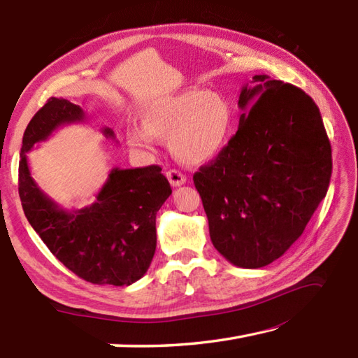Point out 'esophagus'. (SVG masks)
<instances>
[{"mask_svg":"<svg viewBox=\"0 0 358 358\" xmlns=\"http://www.w3.org/2000/svg\"><path fill=\"white\" fill-rule=\"evenodd\" d=\"M166 177H167V180H169V183H171L173 187L185 185L186 181H187V178L185 177L183 173L178 172V171H175V169H172V171L167 172V173H166Z\"/></svg>","mask_w":358,"mask_h":358,"instance_id":"1","label":"esophagus"}]
</instances>
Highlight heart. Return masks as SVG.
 Instances as JSON below:
<instances>
[{
	"label": "heart",
	"instance_id": "b5f03b06",
	"mask_svg": "<svg viewBox=\"0 0 358 358\" xmlns=\"http://www.w3.org/2000/svg\"><path fill=\"white\" fill-rule=\"evenodd\" d=\"M141 124L125 130L133 150L152 152L167 136L172 155L181 163L200 166L217 158L229 141L234 125L233 105L217 91L186 88L147 102Z\"/></svg>",
	"mask_w": 358,
	"mask_h": 358
}]
</instances>
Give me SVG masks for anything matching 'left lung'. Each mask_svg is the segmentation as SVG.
Returning <instances> with one entry per match:
<instances>
[{
	"label": "left lung",
	"mask_w": 358,
	"mask_h": 358,
	"mask_svg": "<svg viewBox=\"0 0 358 358\" xmlns=\"http://www.w3.org/2000/svg\"><path fill=\"white\" fill-rule=\"evenodd\" d=\"M239 129L194 173L209 236L236 267L261 268L303 234L326 197L332 149L303 90L257 74L239 94Z\"/></svg>",
	"instance_id": "left-lung-1"
}]
</instances>
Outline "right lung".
Returning <instances> with one entry per match:
<instances>
[{
  "label": "right lung",
  "instance_id": "1",
  "mask_svg": "<svg viewBox=\"0 0 358 358\" xmlns=\"http://www.w3.org/2000/svg\"><path fill=\"white\" fill-rule=\"evenodd\" d=\"M85 111L51 97L27 124L18 166V192L27 222L68 270L91 284L130 285L149 270L157 250V213L172 189L161 167L116 169L108 173L96 201L63 209L31 175L27 152L68 124L85 122ZM107 139L115 131L101 130Z\"/></svg>",
  "mask_w": 358,
  "mask_h": 358
}]
</instances>
